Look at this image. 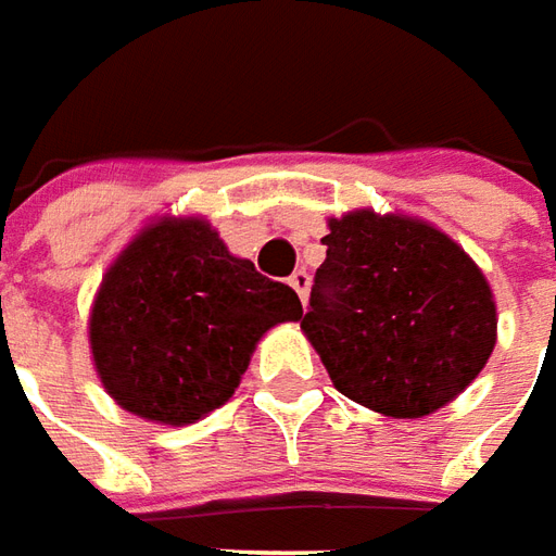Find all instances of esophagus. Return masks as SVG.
I'll return each mask as SVG.
<instances>
[{"label": "esophagus", "mask_w": 556, "mask_h": 556, "mask_svg": "<svg viewBox=\"0 0 556 556\" xmlns=\"http://www.w3.org/2000/svg\"><path fill=\"white\" fill-rule=\"evenodd\" d=\"M287 285L296 290V296L302 299V305H305V299H308V287H311V275L305 269L293 271L290 278H287Z\"/></svg>", "instance_id": "esophagus-1"}]
</instances>
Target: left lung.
<instances>
[{"label": "left lung", "instance_id": "obj_1", "mask_svg": "<svg viewBox=\"0 0 556 556\" xmlns=\"http://www.w3.org/2000/svg\"><path fill=\"white\" fill-rule=\"evenodd\" d=\"M323 245L302 329L341 395L419 419L473 383L497 344V305L455 239L356 208L329 218Z\"/></svg>", "mask_w": 556, "mask_h": 556}]
</instances>
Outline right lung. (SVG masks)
<instances>
[{
	"mask_svg": "<svg viewBox=\"0 0 556 556\" xmlns=\"http://www.w3.org/2000/svg\"><path fill=\"white\" fill-rule=\"evenodd\" d=\"M290 320H302L290 287L233 257L203 218L164 215L104 275L89 348L122 410L188 425L233 397L260 338Z\"/></svg>",
	"mask_w": 556,
	"mask_h": 556,
	"instance_id": "right-lung-1",
	"label": "right lung"
}]
</instances>
